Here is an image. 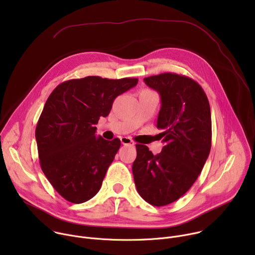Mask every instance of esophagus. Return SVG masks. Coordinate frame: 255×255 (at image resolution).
Here are the masks:
<instances>
[{"instance_id": "1", "label": "esophagus", "mask_w": 255, "mask_h": 255, "mask_svg": "<svg viewBox=\"0 0 255 255\" xmlns=\"http://www.w3.org/2000/svg\"><path fill=\"white\" fill-rule=\"evenodd\" d=\"M121 142H122L123 145H134V142L129 137H122Z\"/></svg>"}]
</instances>
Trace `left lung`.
<instances>
[{
  "label": "left lung",
  "instance_id": "obj_1",
  "mask_svg": "<svg viewBox=\"0 0 255 255\" xmlns=\"http://www.w3.org/2000/svg\"><path fill=\"white\" fill-rule=\"evenodd\" d=\"M144 82L160 96L156 127L164 146L153 155L136 144L132 172L142 199L161 207L185 195L201 173L211 150V110L202 87L188 77L165 72Z\"/></svg>",
  "mask_w": 255,
  "mask_h": 255
}]
</instances>
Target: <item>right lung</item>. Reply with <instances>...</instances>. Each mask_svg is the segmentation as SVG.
I'll list each match as a JSON object with an SVG mask.
<instances>
[{"label": "right lung", "instance_id": "add662e5", "mask_svg": "<svg viewBox=\"0 0 255 255\" xmlns=\"http://www.w3.org/2000/svg\"><path fill=\"white\" fill-rule=\"evenodd\" d=\"M137 83L93 76L66 81L48 97L35 137L42 171L66 201L85 203L100 191L121 141L97 137L95 125L109 115L114 100Z\"/></svg>", "mask_w": 255, "mask_h": 255}]
</instances>
